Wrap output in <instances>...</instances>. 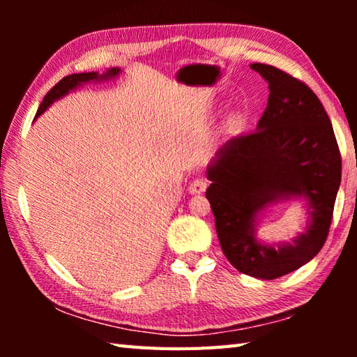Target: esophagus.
<instances>
[{"instance_id": "esophagus-1", "label": "esophagus", "mask_w": 357, "mask_h": 357, "mask_svg": "<svg viewBox=\"0 0 357 357\" xmlns=\"http://www.w3.org/2000/svg\"><path fill=\"white\" fill-rule=\"evenodd\" d=\"M206 187H208L206 181L202 179V178H197V179H193L192 183H190L189 192L192 193V195H197V193H203L204 190H206Z\"/></svg>"}]
</instances>
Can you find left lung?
Returning a JSON list of instances; mask_svg holds the SVG:
<instances>
[{
	"instance_id": "left-lung-1",
	"label": "left lung",
	"mask_w": 357,
	"mask_h": 357,
	"mask_svg": "<svg viewBox=\"0 0 357 357\" xmlns=\"http://www.w3.org/2000/svg\"><path fill=\"white\" fill-rule=\"evenodd\" d=\"M269 83L257 130L234 137L208 167L206 198L222 252L239 273L273 280L309 263L328 238L342 181V157L331 119L304 82L269 64L253 63ZM301 197L311 217L293 243L263 245L256 217L275 201Z\"/></svg>"
}]
</instances>
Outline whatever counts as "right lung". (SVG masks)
I'll use <instances>...</instances> for the list:
<instances>
[{
  "mask_svg": "<svg viewBox=\"0 0 357 357\" xmlns=\"http://www.w3.org/2000/svg\"><path fill=\"white\" fill-rule=\"evenodd\" d=\"M121 72V69L118 68H112L108 69L105 74L99 75L98 72H83V74H72L64 77L63 80H59L55 86H53L50 91L47 93V96L42 100V104L39 107L38 113H36V116H39V114L44 113L48 107H50L53 102L56 99H61L64 98L66 94H69V91H74L75 88L82 86L83 83H89V82H98V80H107V78H112V77H116Z\"/></svg>",
  "mask_w": 357,
  "mask_h": 357,
  "instance_id": "1",
  "label": "right lung"
}]
</instances>
